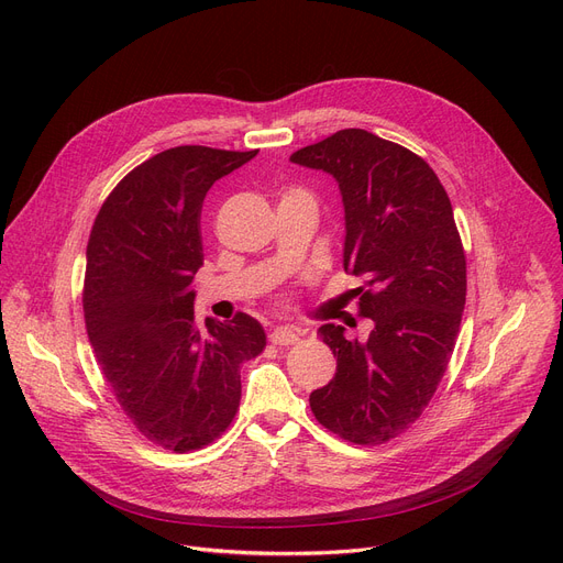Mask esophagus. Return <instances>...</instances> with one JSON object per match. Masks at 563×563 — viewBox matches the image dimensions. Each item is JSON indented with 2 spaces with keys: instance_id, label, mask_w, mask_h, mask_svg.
Instances as JSON below:
<instances>
[{
  "instance_id": "esophagus-1",
  "label": "esophagus",
  "mask_w": 563,
  "mask_h": 563,
  "mask_svg": "<svg viewBox=\"0 0 563 563\" xmlns=\"http://www.w3.org/2000/svg\"><path fill=\"white\" fill-rule=\"evenodd\" d=\"M269 340L276 344V346H287V344H294L299 340V333L297 331H291V329H274L272 331V335H269Z\"/></svg>"
}]
</instances>
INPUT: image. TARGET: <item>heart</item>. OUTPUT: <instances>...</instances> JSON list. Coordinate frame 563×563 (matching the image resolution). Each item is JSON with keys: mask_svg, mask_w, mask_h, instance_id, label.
Here are the masks:
<instances>
[{"mask_svg": "<svg viewBox=\"0 0 563 563\" xmlns=\"http://www.w3.org/2000/svg\"><path fill=\"white\" fill-rule=\"evenodd\" d=\"M289 194H299V196H310L308 191H303V189H294V191H289ZM312 198V196H310Z\"/></svg>", "mask_w": 563, "mask_h": 563, "instance_id": "1", "label": "heart"}]
</instances>
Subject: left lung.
<instances>
[{"label": "left lung", "mask_w": 563, "mask_h": 563, "mask_svg": "<svg viewBox=\"0 0 563 563\" xmlns=\"http://www.w3.org/2000/svg\"><path fill=\"white\" fill-rule=\"evenodd\" d=\"M289 162L335 177L344 205V272L363 287L365 340L323 323L335 376L310 395L321 427L380 445L416 422L448 369L465 308V253L433 168L367 130H340Z\"/></svg>", "instance_id": "1"}]
</instances>
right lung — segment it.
<instances>
[{
    "mask_svg": "<svg viewBox=\"0 0 563 563\" xmlns=\"http://www.w3.org/2000/svg\"><path fill=\"white\" fill-rule=\"evenodd\" d=\"M255 155L177 145L145 159L109 194L86 246L88 340L125 416L164 450L194 452L228 429L242 399L240 365L266 344L244 312L200 327L191 287L202 200Z\"/></svg>",
    "mask_w": 563,
    "mask_h": 563,
    "instance_id": "1",
    "label": "right lung"
}]
</instances>
